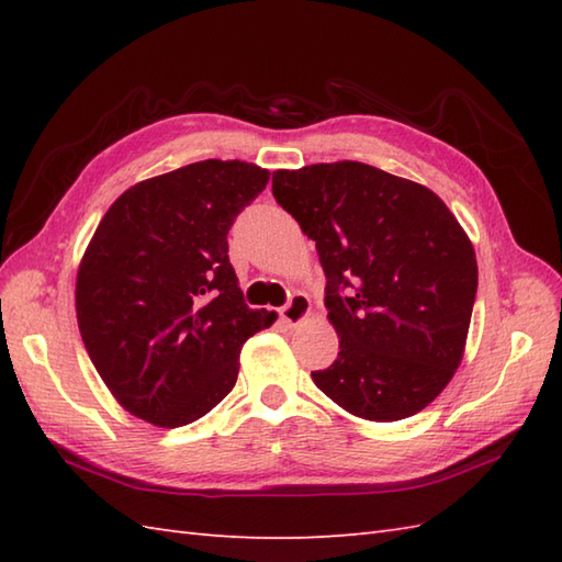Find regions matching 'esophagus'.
<instances>
[{
	"instance_id": "1",
	"label": "esophagus",
	"mask_w": 562,
	"mask_h": 562,
	"mask_svg": "<svg viewBox=\"0 0 562 562\" xmlns=\"http://www.w3.org/2000/svg\"><path fill=\"white\" fill-rule=\"evenodd\" d=\"M308 314H312V302H308V296L302 292H296L292 300L280 308V318L288 326H300L302 321L308 318Z\"/></svg>"
}]
</instances>
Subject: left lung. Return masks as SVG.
<instances>
[{
  "label": "left lung",
  "mask_w": 562,
  "mask_h": 562,
  "mask_svg": "<svg viewBox=\"0 0 562 562\" xmlns=\"http://www.w3.org/2000/svg\"><path fill=\"white\" fill-rule=\"evenodd\" d=\"M272 195L314 238L338 360L312 372L362 420L420 413L451 381L469 338L479 262L432 190L360 161L272 173Z\"/></svg>",
  "instance_id": "1"
}]
</instances>
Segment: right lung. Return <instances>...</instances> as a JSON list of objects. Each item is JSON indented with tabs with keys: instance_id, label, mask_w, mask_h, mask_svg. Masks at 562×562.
<instances>
[{
	"instance_id": "add662e5",
	"label": "right lung",
	"mask_w": 562,
	"mask_h": 562,
	"mask_svg": "<svg viewBox=\"0 0 562 562\" xmlns=\"http://www.w3.org/2000/svg\"><path fill=\"white\" fill-rule=\"evenodd\" d=\"M268 169L207 159L117 198L77 270V324L113 398L139 420L181 427L236 384L238 355L278 314L248 308L229 262L236 214Z\"/></svg>"
}]
</instances>
